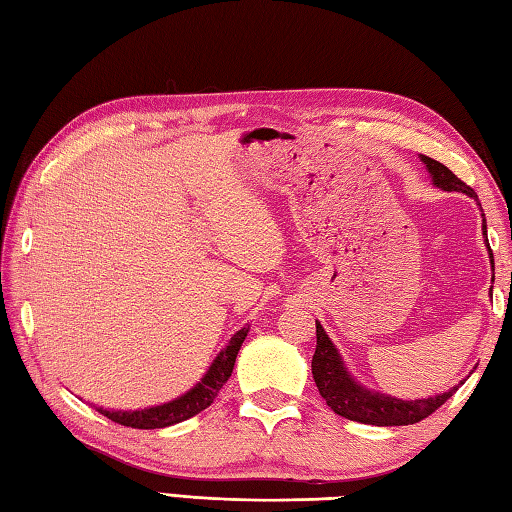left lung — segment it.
<instances>
[{
    "label": "left lung",
    "instance_id": "1",
    "mask_svg": "<svg viewBox=\"0 0 512 512\" xmlns=\"http://www.w3.org/2000/svg\"><path fill=\"white\" fill-rule=\"evenodd\" d=\"M420 160L429 171L433 187H438L442 191L466 193L469 198L477 202V206H480L482 211V204L477 200L475 191L471 187H466V182H462L458 176H455L451 169H447L442 162L433 160L429 156H420ZM482 235H484V244L488 248V257H491V268H493V279H495L493 250L488 246V237H486V220H482ZM312 378L319 387V394L323 396L325 402H328V407L334 413H339V416L354 422L374 424V427H402V424H416L427 416H431L433 411L442 407L444 402L458 391L460 385H464V380H460V385H453L449 391H444V394L416 398V400H402L396 396L383 394V391L369 389L358 383V380L347 372L339 350H336V345L330 341V336L325 334L323 325L319 321H317V350H314V356H312Z\"/></svg>",
    "mask_w": 512,
    "mask_h": 512
}]
</instances>
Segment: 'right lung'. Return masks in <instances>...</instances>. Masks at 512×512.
<instances>
[{"label": "right lung", "instance_id": "right-lung-1", "mask_svg": "<svg viewBox=\"0 0 512 512\" xmlns=\"http://www.w3.org/2000/svg\"><path fill=\"white\" fill-rule=\"evenodd\" d=\"M250 330V325L246 323L242 330H237L224 350L215 356V361L211 367L206 369V374L195 383L187 394H182L178 398H173L169 402H162V405L156 407H145V409H136V411H110L99 407L96 411L103 413L105 418H110L123 427H132V429H162V427H171V424H178L182 420L193 418L195 413L204 411L215 400V396L220 394L222 385L233 374L235 367V358L239 347H242L246 334Z\"/></svg>", "mask_w": 512, "mask_h": 512}]
</instances>
